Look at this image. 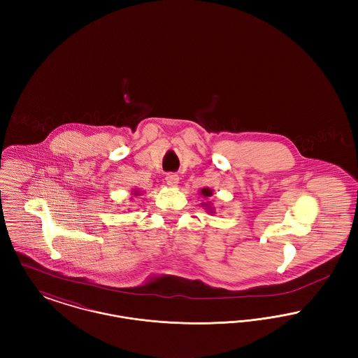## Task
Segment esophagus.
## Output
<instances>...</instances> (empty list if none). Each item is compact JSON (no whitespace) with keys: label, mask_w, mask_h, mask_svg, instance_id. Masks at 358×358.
<instances>
[{"label":"esophagus","mask_w":358,"mask_h":358,"mask_svg":"<svg viewBox=\"0 0 358 358\" xmlns=\"http://www.w3.org/2000/svg\"><path fill=\"white\" fill-rule=\"evenodd\" d=\"M165 180H166V184L171 187H177L178 182H180V177L177 174H174V173H169Z\"/></svg>","instance_id":"obj_1"}]
</instances>
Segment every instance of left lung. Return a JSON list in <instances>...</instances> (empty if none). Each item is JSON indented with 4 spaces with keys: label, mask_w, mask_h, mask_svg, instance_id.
I'll return each mask as SVG.
<instances>
[{
    "label": "left lung",
    "mask_w": 358,
    "mask_h": 358,
    "mask_svg": "<svg viewBox=\"0 0 358 358\" xmlns=\"http://www.w3.org/2000/svg\"><path fill=\"white\" fill-rule=\"evenodd\" d=\"M200 194H201L204 199H208V197H210V196L213 194V190H212L210 187H203V189L200 190ZM201 206L204 208L208 213H210V215H215V213H216V209L213 208V204H210V201L201 203Z\"/></svg>",
    "instance_id": "8db88e82"
}]
</instances>
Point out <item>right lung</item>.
<instances>
[{
    "label": "right lung",
    "mask_w": 358,
    "mask_h": 358,
    "mask_svg": "<svg viewBox=\"0 0 358 358\" xmlns=\"http://www.w3.org/2000/svg\"><path fill=\"white\" fill-rule=\"evenodd\" d=\"M141 193H142V192H141V190H136V189H134V190H133V193H131V194H133V197H134V196H141ZM133 197H131V199H133Z\"/></svg>",
    "instance_id": "right-lung-1"
}]
</instances>
